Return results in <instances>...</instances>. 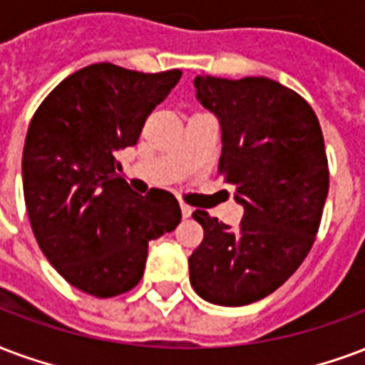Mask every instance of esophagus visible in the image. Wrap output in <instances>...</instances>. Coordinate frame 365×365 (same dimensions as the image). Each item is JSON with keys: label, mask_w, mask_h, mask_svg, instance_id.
I'll return each mask as SVG.
<instances>
[{"label": "esophagus", "mask_w": 365, "mask_h": 365, "mask_svg": "<svg viewBox=\"0 0 365 365\" xmlns=\"http://www.w3.org/2000/svg\"><path fill=\"white\" fill-rule=\"evenodd\" d=\"M180 207H182V217L183 218H190L191 215H193V209H191L190 205L182 203V205H180Z\"/></svg>", "instance_id": "esophagus-1"}]
</instances>
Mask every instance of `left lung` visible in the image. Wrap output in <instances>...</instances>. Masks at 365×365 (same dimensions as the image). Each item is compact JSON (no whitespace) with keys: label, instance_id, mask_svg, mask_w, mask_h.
I'll use <instances>...</instances> for the list:
<instances>
[{"label":"left lung","instance_id":"8db88e82","mask_svg":"<svg viewBox=\"0 0 365 365\" xmlns=\"http://www.w3.org/2000/svg\"><path fill=\"white\" fill-rule=\"evenodd\" d=\"M193 86L220 123L218 170L244 218L232 230L193 212L205 237L190 280L210 304L247 306L284 284L312 250L329 193L323 133L312 106L277 81L199 75Z\"/></svg>","mask_w":365,"mask_h":365}]
</instances>
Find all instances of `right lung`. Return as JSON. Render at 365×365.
<instances>
[{
  "label": "right lung",
  "mask_w": 365,
  "mask_h": 365,
  "mask_svg": "<svg viewBox=\"0 0 365 365\" xmlns=\"http://www.w3.org/2000/svg\"><path fill=\"white\" fill-rule=\"evenodd\" d=\"M182 71L83 67L46 96L23 148V190L32 232L63 279L96 298L131 290L148 242L182 220L170 191L135 193L115 153L133 147L147 115Z\"/></svg>",
  "instance_id": "obj_1"
}]
</instances>
